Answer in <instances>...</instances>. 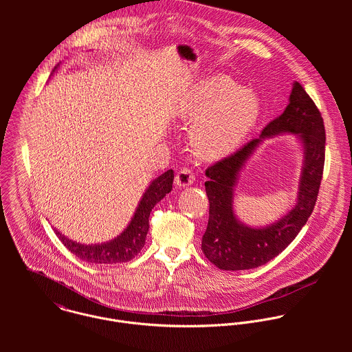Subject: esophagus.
I'll use <instances>...</instances> for the list:
<instances>
[{
	"label": "esophagus",
	"mask_w": 352,
	"mask_h": 352,
	"mask_svg": "<svg viewBox=\"0 0 352 352\" xmlns=\"http://www.w3.org/2000/svg\"><path fill=\"white\" fill-rule=\"evenodd\" d=\"M175 183H176L177 187H183V188L188 187V186L195 183V175L192 173V170L184 168V169L177 172V175L175 177Z\"/></svg>",
	"instance_id": "1"
}]
</instances>
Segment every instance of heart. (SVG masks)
I'll use <instances>...</instances> for the list:
<instances>
[{"mask_svg":"<svg viewBox=\"0 0 352 352\" xmlns=\"http://www.w3.org/2000/svg\"><path fill=\"white\" fill-rule=\"evenodd\" d=\"M261 112L258 96L226 74L197 82L177 107V116L194 122L190 142L203 160H219L237 151Z\"/></svg>","mask_w":352,"mask_h":352,"instance_id":"b5f03b06","label":"heart"}]
</instances>
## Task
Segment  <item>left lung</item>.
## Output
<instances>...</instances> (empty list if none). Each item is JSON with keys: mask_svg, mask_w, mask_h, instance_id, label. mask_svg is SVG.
<instances>
[{"mask_svg": "<svg viewBox=\"0 0 352 352\" xmlns=\"http://www.w3.org/2000/svg\"><path fill=\"white\" fill-rule=\"evenodd\" d=\"M296 135L302 151L298 199L276 221L264 227L244 224L234 211L235 187L251 155L265 140L279 135ZM325 129L320 111L294 81L289 104L261 135L243 149L207 168L204 182L210 203L208 223L201 237L204 256L221 270L241 271L260 267L278 256L297 237L310 217L322 177Z\"/></svg>", "mask_w": 352, "mask_h": 352, "instance_id": "8db88e82", "label": "left lung"}]
</instances>
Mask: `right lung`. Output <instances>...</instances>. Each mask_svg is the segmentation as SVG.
<instances>
[{
	"label": "right lung",
	"mask_w": 352,
	"mask_h": 352,
	"mask_svg": "<svg viewBox=\"0 0 352 352\" xmlns=\"http://www.w3.org/2000/svg\"><path fill=\"white\" fill-rule=\"evenodd\" d=\"M59 63L55 66L54 72L58 69ZM173 170L169 169L151 180V184L145 190L141 201L138 203L131 221L124 228V230L115 239L98 243V244H81L67 239L62 232L54 228L55 234L62 241V244L80 257L81 260L91 264H113L126 263L135 257L145 245L146 234L149 232V217L153 207L165 198L166 194L172 191L173 184Z\"/></svg>",
	"instance_id": "add662e5"
}]
</instances>
